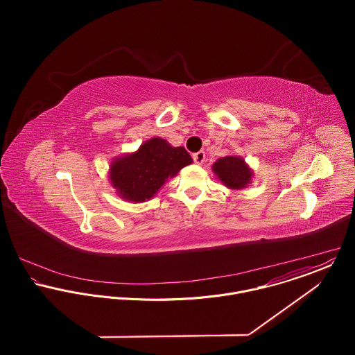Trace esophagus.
I'll return each instance as SVG.
<instances>
[{
	"label": "esophagus",
	"mask_w": 355,
	"mask_h": 355,
	"mask_svg": "<svg viewBox=\"0 0 355 355\" xmlns=\"http://www.w3.org/2000/svg\"><path fill=\"white\" fill-rule=\"evenodd\" d=\"M205 157H206V155H205V152L194 153V154H193V158H194L196 164H198V165L203 164Z\"/></svg>",
	"instance_id": "34e87169"
}]
</instances>
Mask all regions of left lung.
Instances as JSON below:
<instances>
[{"mask_svg":"<svg viewBox=\"0 0 355 355\" xmlns=\"http://www.w3.org/2000/svg\"><path fill=\"white\" fill-rule=\"evenodd\" d=\"M211 169L221 183L231 190L246 189L253 178V171L249 168L245 159L238 155L218 158L213 164Z\"/></svg>","mask_w":355,"mask_h":355,"instance_id":"obj_1","label":"left lung"}]
</instances>
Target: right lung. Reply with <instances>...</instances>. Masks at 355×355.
I'll return each mask as SVG.
<instances>
[{
    "instance_id": "add662e5",
    "label": "right lung",
    "mask_w": 355,
    "mask_h": 355,
    "mask_svg": "<svg viewBox=\"0 0 355 355\" xmlns=\"http://www.w3.org/2000/svg\"><path fill=\"white\" fill-rule=\"evenodd\" d=\"M184 148H172L165 139L152 138L135 153L117 157L110 164L109 179L120 198L145 202L154 197L168 178L190 165Z\"/></svg>"
}]
</instances>
